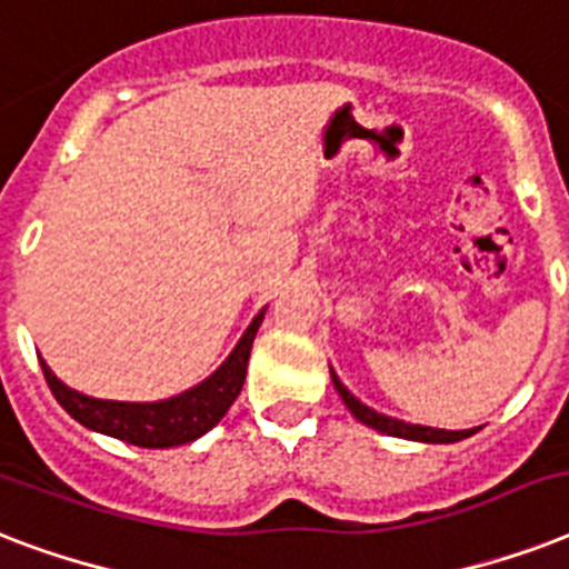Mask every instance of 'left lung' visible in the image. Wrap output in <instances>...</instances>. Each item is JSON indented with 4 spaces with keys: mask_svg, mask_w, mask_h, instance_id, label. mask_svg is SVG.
Listing matches in <instances>:
<instances>
[{
    "mask_svg": "<svg viewBox=\"0 0 569 569\" xmlns=\"http://www.w3.org/2000/svg\"><path fill=\"white\" fill-rule=\"evenodd\" d=\"M333 387L339 389V396H342L346 407L357 416V419H360V422L375 428V431L389 433V437H405V440H422V442H458L463 440V437H469V433H476V428H472V431H442V428H425V425L398 422V419H389V416L375 413V410H369L366 405H360V401H357V398L351 396L342 383H339L337 375H333Z\"/></svg>",
    "mask_w": 569,
    "mask_h": 569,
    "instance_id": "8db88e82",
    "label": "left lung"
}]
</instances>
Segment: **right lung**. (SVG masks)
<instances>
[{"mask_svg": "<svg viewBox=\"0 0 569 569\" xmlns=\"http://www.w3.org/2000/svg\"><path fill=\"white\" fill-rule=\"evenodd\" d=\"M259 325H262V312L250 321V328L244 330L236 351L227 357V363L212 378H206L200 387L189 389L182 396L153 401V405L88 398L64 387L56 375L49 372L47 363H40V369H43V378H47L58 405L84 428L109 433V437H118V440L141 446V449H171V446L197 440L200 433L214 428L223 419V413L230 410L232 401L239 398L244 375H248L250 346H253Z\"/></svg>", "mask_w": 569, "mask_h": 569, "instance_id": "add662e5", "label": "right lung"}]
</instances>
